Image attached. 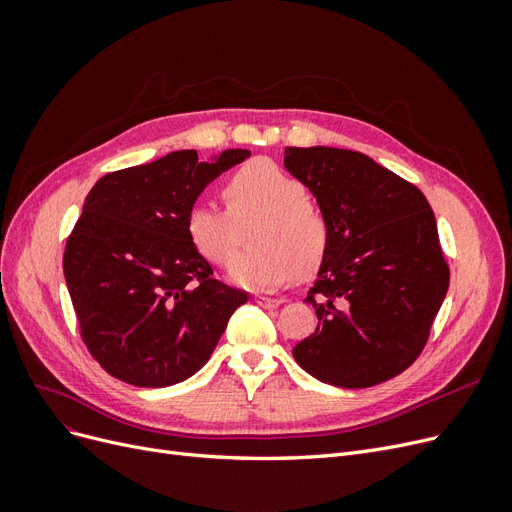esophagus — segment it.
Segmentation results:
<instances>
[{
  "label": "esophagus",
  "instance_id": "obj_1",
  "mask_svg": "<svg viewBox=\"0 0 512 512\" xmlns=\"http://www.w3.org/2000/svg\"><path fill=\"white\" fill-rule=\"evenodd\" d=\"M254 301L258 303V305H262V307H267V309H275V307H280L284 301L282 299H271V297H254Z\"/></svg>",
  "mask_w": 512,
  "mask_h": 512
}]
</instances>
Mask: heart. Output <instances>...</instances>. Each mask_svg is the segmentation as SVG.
<instances>
[{
  "label": "heart",
  "mask_w": 512,
  "mask_h": 512,
  "mask_svg": "<svg viewBox=\"0 0 512 512\" xmlns=\"http://www.w3.org/2000/svg\"><path fill=\"white\" fill-rule=\"evenodd\" d=\"M228 211L196 203L185 220L196 252L218 267L239 250V228L250 230L252 250L230 269V280L247 290H275L294 275L314 273L327 256L331 226L324 211L305 200V185L273 162L243 166L224 185Z\"/></svg>",
  "instance_id": "b5f03b06"
}]
</instances>
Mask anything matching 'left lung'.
I'll use <instances>...</instances> for the list:
<instances>
[{
	"label": "left lung",
	"instance_id": "left-lung-1",
	"mask_svg": "<svg viewBox=\"0 0 512 512\" xmlns=\"http://www.w3.org/2000/svg\"><path fill=\"white\" fill-rule=\"evenodd\" d=\"M284 166L331 226L305 299L318 327L294 361L342 389L395 378L423 352L451 280L425 194L350 149L286 147Z\"/></svg>",
	"mask_w": 512,
	"mask_h": 512
}]
</instances>
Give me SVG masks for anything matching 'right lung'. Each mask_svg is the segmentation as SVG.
<instances>
[{
	"label": "right lung",
	"mask_w": 512,
	"mask_h": 512,
	"mask_svg": "<svg viewBox=\"0 0 512 512\" xmlns=\"http://www.w3.org/2000/svg\"><path fill=\"white\" fill-rule=\"evenodd\" d=\"M245 158L247 149L215 162L173 151L108 173L87 194L64 275L83 342L113 378L160 389L194 376L247 301L215 280L185 228L200 192Z\"/></svg>",
	"instance_id": "obj_1"
}]
</instances>
